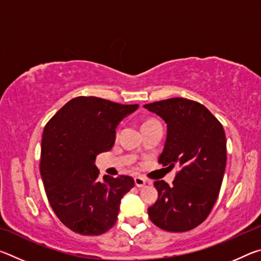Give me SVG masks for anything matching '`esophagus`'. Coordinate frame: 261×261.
<instances>
[{
	"label": "esophagus",
	"mask_w": 261,
	"mask_h": 261,
	"mask_svg": "<svg viewBox=\"0 0 261 261\" xmlns=\"http://www.w3.org/2000/svg\"><path fill=\"white\" fill-rule=\"evenodd\" d=\"M135 184H136V187L143 188L144 185L146 184V179L143 178V177H140V176H137V177H135Z\"/></svg>",
	"instance_id": "1"
}]
</instances>
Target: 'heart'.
Here are the masks:
<instances>
[{
  "instance_id": "1",
  "label": "heart",
  "mask_w": 261,
  "mask_h": 261,
  "mask_svg": "<svg viewBox=\"0 0 261 261\" xmlns=\"http://www.w3.org/2000/svg\"><path fill=\"white\" fill-rule=\"evenodd\" d=\"M149 122H153V120H151V121H146L145 123H149ZM145 123H144V124H145Z\"/></svg>"
}]
</instances>
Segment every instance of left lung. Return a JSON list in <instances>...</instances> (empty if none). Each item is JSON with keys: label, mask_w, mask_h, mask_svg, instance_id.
<instances>
[{"label": "left lung", "mask_w": 261, "mask_h": 261, "mask_svg": "<svg viewBox=\"0 0 261 261\" xmlns=\"http://www.w3.org/2000/svg\"><path fill=\"white\" fill-rule=\"evenodd\" d=\"M144 108L167 124L159 163L180 168L171 187L154 182L159 197L148 207V216L163 230H191L204 222L218 199L227 163L223 126L205 106L192 100L167 99Z\"/></svg>", "instance_id": "left-lung-1"}]
</instances>
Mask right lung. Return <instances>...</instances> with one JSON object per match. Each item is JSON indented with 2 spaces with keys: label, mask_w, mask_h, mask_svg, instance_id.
Returning <instances> with one entry per match:
<instances>
[{
  "label": "right lung",
  "mask_w": 261,
  "mask_h": 261,
  "mask_svg": "<svg viewBox=\"0 0 261 261\" xmlns=\"http://www.w3.org/2000/svg\"><path fill=\"white\" fill-rule=\"evenodd\" d=\"M138 107L78 96L45 126L40 161L43 187L54 213L70 230L96 236L116 222L121 199L135 180L123 175L100 179L95 159L112 149L117 125Z\"/></svg>",
  "instance_id": "obj_1"
}]
</instances>
